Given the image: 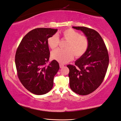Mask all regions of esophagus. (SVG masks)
<instances>
[{"mask_svg": "<svg viewBox=\"0 0 121 121\" xmlns=\"http://www.w3.org/2000/svg\"><path fill=\"white\" fill-rule=\"evenodd\" d=\"M64 66V65L62 64H59V67H60V68H62Z\"/></svg>", "mask_w": 121, "mask_h": 121, "instance_id": "34e87169", "label": "esophagus"}]
</instances>
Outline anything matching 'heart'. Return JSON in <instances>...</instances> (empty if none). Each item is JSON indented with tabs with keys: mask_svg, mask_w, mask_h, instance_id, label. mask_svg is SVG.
I'll list each match as a JSON object with an SVG mask.
<instances>
[{
	"mask_svg": "<svg viewBox=\"0 0 121 121\" xmlns=\"http://www.w3.org/2000/svg\"><path fill=\"white\" fill-rule=\"evenodd\" d=\"M64 39L67 40L65 49H57L52 51V57L61 64H65L73 58L74 55L79 58L85 54L89 47L87 38L81 35L80 33L71 28L65 29L62 32ZM48 44L51 49H55L59 43V38L57 35H54L48 39Z\"/></svg>",
	"mask_w": 121,
	"mask_h": 121,
	"instance_id": "1",
	"label": "heart"
}]
</instances>
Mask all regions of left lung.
<instances>
[{"instance_id": "8db88e82", "label": "left lung", "mask_w": 121, "mask_h": 121, "mask_svg": "<svg viewBox=\"0 0 121 121\" xmlns=\"http://www.w3.org/2000/svg\"><path fill=\"white\" fill-rule=\"evenodd\" d=\"M81 30L89 41L88 50L75 62L69 65V86L80 95L94 92L102 83L109 64V56L102 38L95 30L84 26H73Z\"/></svg>"}]
</instances>
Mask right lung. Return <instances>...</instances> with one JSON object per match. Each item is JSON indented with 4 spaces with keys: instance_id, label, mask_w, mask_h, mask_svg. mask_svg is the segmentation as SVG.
<instances>
[{
    "instance_id": "obj_1",
    "label": "right lung",
    "mask_w": 121,
    "mask_h": 121,
    "mask_svg": "<svg viewBox=\"0 0 121 121\" xmlns=\"http://www.w3.org/2000/svg\"><path fill=\"white\" fill-rule=\"evenodd\" d=\"M57 29L37 28L27 33L17 49L15 65L23 86L33 94L41 95L52 90L54 78L59 69L58 63L50 57L47 40Z\"/></svg>"
}]
</instances>
